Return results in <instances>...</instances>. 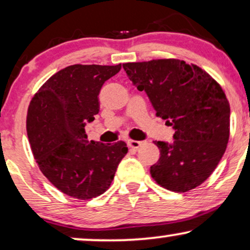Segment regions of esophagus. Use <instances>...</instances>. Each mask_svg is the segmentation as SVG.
I'll return each instance as SVG.
<instances>
[{"label":"esophagus","instance_id":"obj_1","mask_svg":"<svg viewBox=\"0 0 250 250\" xmlns=\"http://www.w3.org/2000/svg\"><path fill=\"white\" fill-rule=\"evenodd\" d=\"M143 144V141H138V140H127V146L130 147V148H139L140 145Z\"/></svg>","mask_w":250,"mask_h":250}]
</instances>
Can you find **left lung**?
I'll list each match as a JSON object with an SVG mask.
<instances>
[{"mask_svg":"<svg viewBox=\"0 0 250 250\" xmlns=\"http://www.w3.org/2000/svg\"><path fill=\"white\" fill-rule=\"evenodd\" d=\"M128 79L145 91L156 116L172 126L171 143L154 141L159 161L150 175L160 186L187 192L213 172L229 138V103L217 81L196 64L159 59L123 64Z\"/></svg>","mask_w":250,"mask_h":250,"instance_id":"1","label":"left lung"}]
</instances>
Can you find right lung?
Wrapping results in <instances>:
<instances>
[{
    "instance_id": "right-lung-1",
    "label": "right lung",
    "mask_w": 250,
    "mask_h": 250,
    "mask_svg": "<svg viewBox=\"0 0 250 250\" xmlns=\"http://www.w3.org/2000/svg\"><path fill=\"white\" fill-rule=\"evenodd\" d=\"M122 68L73 64L40 87L27 110L26 130L40 170L61 192L91 199L109 189L127 153L124 141H89L85 125L100 111L103 84Z\"/></svg>"
}]
</instances>
